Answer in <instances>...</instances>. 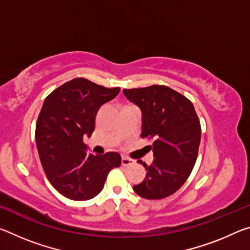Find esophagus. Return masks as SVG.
Here are the masks:
<instances>
[{"label": "esophagus", "instance_id": "1", "mask_svg": "<svg viewBox=\"0 0 250 250\" xmlns=\"http://www.w3.org/2000/svg\"><path fill=\"white\" fill-rule=\"evenodd\" d=\"M134 163V160L130 159V158H126V156H122L121 159V164L124 167H128V166H131V164Z\"/></svg>", "mask_w": 250, "mask_h": 250}]
</instances>
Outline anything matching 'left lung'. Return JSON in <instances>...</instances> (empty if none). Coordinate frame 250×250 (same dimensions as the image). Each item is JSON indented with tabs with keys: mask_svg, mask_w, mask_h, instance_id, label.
Segmentation results:
<instances>
[{
	"mask_svg": "<svg viewBox=\"0 0 250 250\" xmlns=\"http://www.w3.org/2000/svg\"><path fill=\"white\" fill-rule=\"evenodd\" d=\"M125 96L141 109V138L155 139L154 160L146 167V179L133 189L146 200L174 194L195 166L201 143V124L193 104L170 87L153 84L124 89Z\"/></svg>",
	"mask_w": 250,
	"mask_h": 250,
	"instance_id": "obj_1",
	"label": "left lung"
}]
</instances>
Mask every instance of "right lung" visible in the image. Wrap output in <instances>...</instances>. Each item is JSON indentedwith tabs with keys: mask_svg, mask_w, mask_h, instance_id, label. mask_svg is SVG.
<instances>
[{
	"mask_svg": "<svg viewBox=\"0 0 250 250\" xmlns=\"http://www.w3.org/2000/svg\"><path fill=\"white\" fill-rule=\"evenodd\" d=\"M119 91V87L75 78L46 97L36 122L37 151L50 184L69 200L94 198L103 191L109 172L121 166L119 153L89 154L83 141L94 132L99 108Z\"/></svg>",
	"mask_w": 250,
	"mask_h": 250,
	"instance_id": "right-lung-1",
	"label": "right lung"
}]
</instances>
